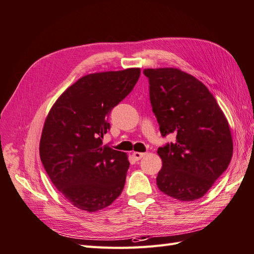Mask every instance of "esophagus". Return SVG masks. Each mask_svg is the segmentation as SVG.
Returning <instances> with one entry per match:
<instances>
[{
  "label": "esophagus",
  "instance_id": "esophagus-1",
  "mask_svg": "<svg viewBox=\"0 0 254 254\" xmlns=\"http://www.w3.org/2000/svg\"><path fill=\"white\" fill-rule=\"evenodd\" d=\"M132 156H133V158L135 159V160L138 161V160H140V159L145 156V154H144V152H137V151H134L133 154H132Z\"/></svg>",
  "mask_w": 254,
  "mask_h": 254
}]
</instances>
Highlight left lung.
I'll use <instances>...</instances> for the list:
<instances>
[{
  "label": "left lung",
  "instance_id": "obj_1",
  "mask_svg": "<svg viewBox=\"0 0 254 254\" xmlns=\"http://www.w3.org/2000/svg\"><path fill=\"white\" fill-rule=\"evenodd\" d=\"M149 97L162 136L158 188L181 201L203 197L225 172L233 156L227 119L208 87L176 68L145 69Z\"/></svg>",
  "mask_w": 254,
  "mask_h": 254
}]
</instances>
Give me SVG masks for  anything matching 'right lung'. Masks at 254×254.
<instances>
[{"label":"right lung","instance_id":"1","mask_svg":"<svg viewBox=\"0 0 254 254\" xmlns=\"http://www.w3.org/2000/svg\"><path fill=\"white\" fill-rule=\"evenodd\" d=\"M139 68L91 73L69 86L46 117L40 158L53 184L75 208L96 212L120 196L127 154L103 146L108 117L139 78Z\"/></svg>","mask_w":254,"mask_h":254}]
</instances>
